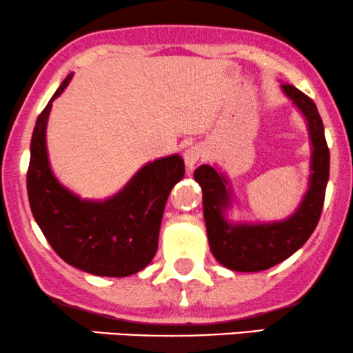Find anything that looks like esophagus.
Returning a JSON list of instances; mask_svg holds the SVG:
<instances>
[{
    "mask_svg": "<svg viewBox=\"0 0 353 353\" xmlns=\"http://www.w3.org/2000/svg\"><path fill=\"white\" fill-rule=\"evenodd\" d=\"M202 157H204V149H202L201 146L194 144V146L188 148L185 151V163H186L188 170H194L197 162H199Z\"/></svg>",
    "mask_w": 353,
    "mask_h": 353,
    "instance_id": "obj_1",
    "label": "esophagus"
}]
</instances>
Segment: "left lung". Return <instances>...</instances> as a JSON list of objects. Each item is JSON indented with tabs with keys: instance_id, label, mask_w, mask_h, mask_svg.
Wrapping results in <instances>:
<instances>
[{
	"instance_id": "left-lung-1",
	"label": "left lung",
	"mask_w": 353,
	"mask_h": 353,
	"mask_svg": "<svg viewBox=\"0 0 353 353\" xmlns=\"http://www.w3.org/2000/svg\"><path fill=\"white\" fill-rule=\"evenodd\" d=\"M281 90L305 117L312 143L308 190L291 216L270 223L230 221L226 210L231 207L233 192L228 178L210 165H201L194 170V180L202 190L210 250L223 267L233 272H262L291 257L310 238L323 210L330 180V149L325 127L315 103L308 96L289 83H283Z\"/></svg>"
}]
</instances>
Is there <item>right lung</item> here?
Wrapping results in <instances>:
<instances>
[{
    "mask_svg": "<svg viewBox=\"0 0 353 353\" xmlns=\"http://www.w3.org/2000/svg\"><path fill=\"white\" fill-rule=\"evenodd\" d=\"M72 77L56 90L33 128L27 172L33 219L54 252L72 267L96 276H130L148 267L157 252L167 197L185 176V162L178 154L149 162L104 201L81 199L62 186L48 161L46 125L52 101Z\"/></svg>",
    "mask_w": 353,
    "mask_h": 353,
    "instance_id": "add662e5",
    "label": "right lung"
}]
</instances>
